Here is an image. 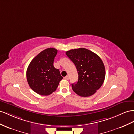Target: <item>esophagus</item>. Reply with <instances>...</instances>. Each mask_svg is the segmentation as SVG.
<instances>
[{
	"instance_id": "obj_1",
	"label": "esophagus",
	"mask_w": 134,
	"mask_h": 134,
	"mask_svg": "<svg viewBox=\"0 0 134 134\" xmlns=\"http://www.w3.org/2000/svg\"><path fill=\"white\" fill-rule=\"evenodd\" d=\"M64 79L65 80H68L69 79V76H65L64 77Z\"/></svg>"
}]
</instances>
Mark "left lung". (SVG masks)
<instances>
[{"label":"left lung","mask_w":134,"mask_h":134,"mask_svg":"<svg viewBox=\"0 0 134 134\" xmlns=\"http://www.w3.org/2000/svg\"><path fill=\"white\" fill-rule=\"evenodd\" d=\"M66 54L75 64L79 75L77 83L72 84L73 91L81 97L94 94L105 77V66L100 57L85 48L72 49Z\"/></svg>","instance_id":"1"}]
</instances>
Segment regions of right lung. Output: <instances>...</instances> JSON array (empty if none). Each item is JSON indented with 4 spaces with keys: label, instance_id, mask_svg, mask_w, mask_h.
<instances>
[{
    "label": "right lung",
    "instance_id": "1",
    "mask_svg": "<svg viewBox=\"0 0 134 134\" xmlns=\"http://www.w3.org/2000/svg\"><path fill=\"white\" fill-rule=\"evenodd\" d=\"M58 50L47 48L34 57L26 71V78L30 88L36 93L48 96L56 91L62 79L59 70L54 67Z\"/></svg>",
    "mask_w": 134,
    "mask_h": 134
}]
</instances>
